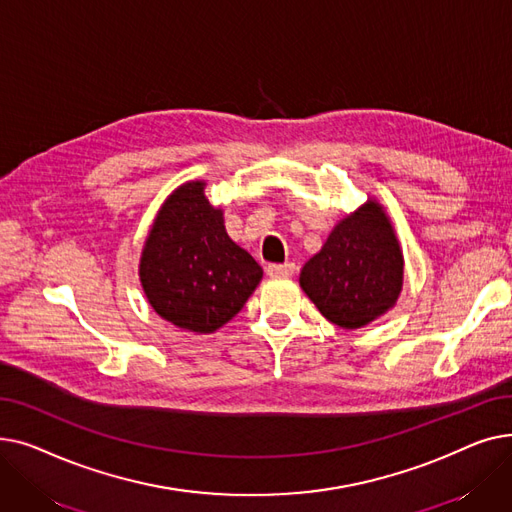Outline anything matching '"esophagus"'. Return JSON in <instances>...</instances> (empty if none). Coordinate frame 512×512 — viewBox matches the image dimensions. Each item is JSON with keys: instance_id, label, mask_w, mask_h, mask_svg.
Here are the masks:
<instances>
[{"instance_id": "esophagus-1", "label": "esophagus", "mask_w": 512, "mask_h": 512, "mask_svg": "<svg viewBox=\"0 0 512 512\" xmlns=\"http://www.w3.org/2000/svg\"><path fill=\"white\" fill-rule=\"evenodd\" d=\"M294 270H297V265L294 263H274V265H267V276L270 278H290L294 274Z\"/></svg>"}]
</instances>
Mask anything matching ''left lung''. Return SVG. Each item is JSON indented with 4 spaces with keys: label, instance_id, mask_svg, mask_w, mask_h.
I'll list each match as a JSON object with an SVG mask.
<instances>
[{
    "label": "left lung",
    "instance_id": "left-lung-1",
    "mask_svg": "<svg viewBox=\"0 0 512 512\" xmlns=\"http://www.w3.org/2000/svg\"><path fill=\"white\" fill-rule=\"evenodd\" d=\"M405 259L384 207L367 199L346 215L301 270V288L319 313L357 330L390 311L402 290Z\"/></svg>",
    "mask_w": 512,
    "mask_h": 512
}]
</instances>
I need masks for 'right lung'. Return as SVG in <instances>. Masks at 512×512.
<instances>
[{
  "label": "right lung",
  "instance_id": "add662e5",
  "mask_svg": "<svg viewBox=\"0 0 512 512\" xmlns=\"http://www.w3.org/2000/svg\"><path fill=\"white\" fill-rule=\"evenodd\" d=\"M139 276L149 305L176 328L211 334L242 309L263 278L261 265L228 236L205 182L178 186L157 211Z\"/></svg>",
  "mask_w": 512,
  "mask_h": 512
}]
</instances>
